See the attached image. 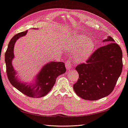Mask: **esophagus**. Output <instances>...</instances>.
Segmentation results:
<instances>
[{
	"label": "esophagus",
	"instance_id": "obj_1",
	"mask_svg": "<svg viewBox=\"0 0 128 128\" xmlns=\"http://www.w3.org/2000/svg\"><path fill=\"white\" fill-rule=\"evenodd\" d=\"M66 69L68 70H70L72 68V62H67L66 64Z\"/></svg>",
	"mask_w": 128,
	"mask_h": 128
}]
</instances>
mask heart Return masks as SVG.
Wrapping results in <instances>:
<instances>
[{
    "mask_svg": "<svg viewBox=\"0 0 128 128\" xmlns=\"http://www.w3.org/2000/svg\"><path fill=\"white\" fill-rule=\"evenodd\" d=\"M95 42L93 40L82 34H76L70 37L66 49L74 52V58L77 62H84L93 52Z\"/></svg>",
    "mask_w": 128,
    "mask_h": 128,
    "instance_id": "heart-1",
    "label": "heart"
}]
</instances>
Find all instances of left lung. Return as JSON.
Masks as SVG:
<instances>
[{"label": "left lung", "mask_w": 128, "mask_h": 128, "mask_svg": "<svg viewBox=\"0 0 128 128\" xmlns=\"http://www.w3.org/2000/svg\"><path fill=\"white\" fill-rule=\"evenodd\" d=\"M102 42L109 43L96 50L86 64L76 68L79 79L73 88L77 96L85 100H96L108 96L122 73L120 47L110 36Z\"/></svg>", "instance_id": "1"}]
</instances>
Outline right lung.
Returning a JSON list of instances; mask_svg holds the SVG:
<instances>
[{"instance_id":"add662e5","label":"right lung","mask_w":128,"mask_h":128,"mask_svg":"<svg viewBox=\"0 0 128 128\" xmlns=\"http://www.w3.org/2000/svg\"><path fill=\"white\" fill-rule=\"evenodd\" d=\"M28 30L20 32L12 38L5 54L6 74L11 84L26 96L32 98L42 97L48 93L56 83V78L66 72L62 62H50L44 64L32 82H21L12 65L14 58V45L18 39L26 36Z\"/></svg>"}]
</instances>
